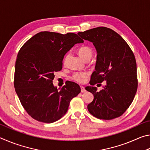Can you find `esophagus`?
<instances>
[{
  "label": "esophagus",
  "mask_w": 150,
  "mask_h": 150,
  "mask_svg": "<svg viewBox=\"0 0 150 150\" xmlns=\"http://www.w3.org/2000/svg\"><path fill=\"white\" fill-rule=\"evenodd\" d=\"M81 93H85L86 91L85 87H83V86H81Z\"/></svg>",
  "instance_id": "esophagus-1"
}]
</instances>
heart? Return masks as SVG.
<instances>
[{
  "instance_id": "heart-1",
  "label": "heart",
  "mask_w": 150,
  "mask_h": 150,
  "mask_svg": "<svg viewBox=\"0 0 150 150\" xmlns=\"http://www.w3.org/2000/svg\"><path fill=\"white\" fill-rule=\"evenodd\" d=\"M77 52L79 55H80V57L85 61L88 60V59L90 60L93 54V50L88 46L81 47L80 48H79ZM67 57L68 55H67V56L65 57L64 61H63L64 63H65L66 60H67ZM88 76V73L87 72H75L73 74L71 78L73 80H74L75 81H76V82L81 83L84 82L85 79L87 78Z\"/></svg>"
}]
</instances>
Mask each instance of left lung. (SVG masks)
Wrapping results in <instances>:
<instances>
[{"instance_id":"1","label":"left lung","mask_w":150,"mask_h":150,"mask_svg":"<svg viewBox=\"0 0 150 150\" xmlns=\"http://www.w3.org/2000/svg\"><path fill=\"white\" fill-rule=\"evenodd\" d=\"M83 39L93 43L97 55L95 71L85 89L94 96L87 106L95 117L112 120L125 112L132 103L138 88L135 56L128 44L114 30L97 27L79 32ZM104 81L99 92L93 85Z\"/></svg>"}]
</instances>
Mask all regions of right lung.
<instances>
[{"label":"right lung","instance_id":"add662e5","mask_svg":"<svg viewBox=\"0 0 150 150\" xmlns=\"http://www.w3.org/2000/svg\"><path fill=\"white\" fill-rule=\"evenodd\" d=\"M83 40L74 33L41 32L20 48L15 64L14 85L27 113L35 120L52 123L68 110L70 101L81 92L79 85L69 82L58 91L53 84L54 73L62 69L68 51Z\"/></svg>","mask_w":150,"mask_h":150}]
</instances>
